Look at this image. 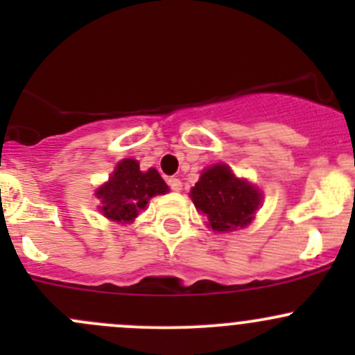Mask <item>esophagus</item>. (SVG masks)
Here are the masks:
<instances>
[{"label": "esophagus", "mask_w": 355, "mask_h": 355, "mask_svg": "<svg viewBox=\"0 0 355 355\" xmlns=\"http://www.w3.org/2000/svg\"><path fill=\"white\" fill-rule=\"evenodd\" d=\"M166 182H168V187H170L171 191L178 192V191H180V189H182V182L178 180L177 177H170Z\"/></svg>", "instance_id": "obj_1"}]
</instances>
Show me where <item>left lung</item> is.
<instances>
[{"label": "left lung", "instance_id": "left-lung-1", "mask_svg": "<svg viewBox=\"0 0 355 355\" xmlns=\"http://www.w3.org/2000/svg\"><path fill=\"white\" fill-rule=\"evenodd\" d=\"M191 198L216 232L245 227L261 204V192L245 180H239L227 164L204 170Z\"/></svg>", "mask_w": 355, "mask_h": 355}]
</instances>
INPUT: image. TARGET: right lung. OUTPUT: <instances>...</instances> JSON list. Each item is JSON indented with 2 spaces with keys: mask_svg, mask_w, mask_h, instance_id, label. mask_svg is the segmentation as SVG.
<instances>
[{
  "mask_svg": "<svg viewBox=\"0 0 355 355\" xmlns=\"http://www.w3.org/2000/svg\"><path fill=\"white\" fill-rule=\"evenodd\" d=\"M166 191L168 185L155 168L141 171L137 161L123 159L116 164L108 184L103 185L96 196L101 199V211L106 218L125 223L134 220L153 196Z\"/></svg>",
  "mask_w": 355,
  "mask_h": 355,
  "instance_id": "add662e5",
  "label": "right lung"
}]
</instances>
